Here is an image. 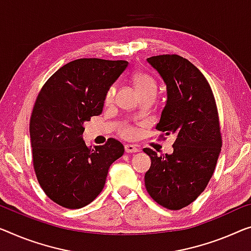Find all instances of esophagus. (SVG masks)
Listing matches in <instances>:
<instances>
[{
  "label": "esophagus",
  "instance_id": "obj_1",
  "mask_svg": "<svg viewBox=\"0 0 251 251\" xmlns=\"http://www.w3.org/2000/svg\"><path fill=\"white\" fill-rule=\"evenodd\" d=\"M138 151H140V149L136 148L135 145H132V144L125 145V152L126 153H136Z\"/></svg>",
  "mask_w": 251,
  "mask_h": 251
}]
</instances>
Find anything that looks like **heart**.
I'll return each instance as SVG.
<instances>
[{
	"label": "heart",
	"instance_id": "1",
	"mask_svg": "<svg viewBox=\"0 0 251 251\" xmlns=\"http://www.w3.org/2000/svg\"><path fill=\"white\" fill-rule=\"evenodd\" d=\"M132 81H133L134 87H135L136 91L138 92V95L140 96H143L145 93H150V92L156 93V89H158L156 81L151 75H149L148 73L135 72L132 75ZM114 96H115V88L114 87L108 88L106 95H104V103L109 104L113 102ZM121 134L122 136H124L126 138H130L135 135V128L129 125H125L124 127H122Z\"/></svg>",
	"mask_w": 251,
	"mask_h": 251
}]
</instances>
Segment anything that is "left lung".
<instances>
[{
  "label": "left lung",
  "instance_id": "8db88e82",
  "mask_svg": "<svg viewBox=\"0 0 251 251\" xmlns=\"http://www.w3.org/2000/svg\"><path fill=\"white\" fill-rule=\"evenodd\" d=\"M148 62L167 84L168 99L156 129L175 134L173 154L151 158L145 188L168 209L188 206L206 188L221 152L222 136L215 98L208 82L188 59L176 54L152 56Z\"/></svg>",
  "mask_w": 251,
  "mask_h": 251
}]
</instances>
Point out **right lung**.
<instances>
[{"mask_svg":"<svg viewBox=\"0 0 251 251\" xmlns=\"http://www.w3.org/2000/svg\"><path fill=\"white\" fill-rule=\"evenodd\" d=\"M126 61L80 58L56 71L43 85L30 117L32 164L40 187L54 203L81 208L101 193L111 163L124 154L110 137L89 149L83 124L101 114L104 95Z\"/></svg>","mask_w":251,"mask_h":251,"instance_id":"add662e5","label":"right lung"}]
</instances>
